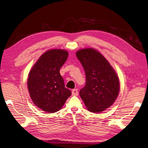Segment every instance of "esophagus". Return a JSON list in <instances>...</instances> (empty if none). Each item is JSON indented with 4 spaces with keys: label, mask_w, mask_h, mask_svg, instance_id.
Returning <instances> with one entry per match:
<instances>
[{
    "label": "esophagus",
    "mask_w": 148,
    "mask_h": 148,
    "mask_svg": "<svg viewBox=\"0 0 148 148\" xmlns=\"http://www.w3.org/2000/svg\"><path fill=\"white\" fill-rule=\"evenodd\" d=\"M72 94L74 96H77L78 95V90L77 89H73L72 90Z\"/></svg>",
    "instance_id": "1"
}]
</instances>
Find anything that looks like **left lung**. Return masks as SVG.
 <instances>
[{
  "instance_id": "obj_1",
  "label": "left lung",
  "mask_w": 148,
  "mask_h": 148,
  "mask_svg": "<svg viewBox=\"0 0 148 148\" xmlns=\"http://www.w3.org/2000/svg\"><path fill=\"white\" fill-rule=\"evenodd\" d=\"M76 56L85 71L86 83L80 97L90 111L99 112L110 107L118 96V76L108 61L93 49H84Z\"/></svg>"
}]
</instances>
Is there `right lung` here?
Wrapping results in <instances>:
<instances>
[{
    "label": "right lung",
    "instance_id": "right-lung-1",
    "mask_svg": "<svg viewBox=\"0 0 148 148\" xmlns=\"http://www.w3.org/2000/svg\"><path fill=\"white\" fill-rule=\"evenodd\" d=\"M68 52L53 49L43 54L32 68L27 79V88L33 103L42 111L53 113L63 107L71 95L65 87L60 69Z\"/></svg>",
    "mask_w": 148,
    "mask_h": 148
}]
</instances>
